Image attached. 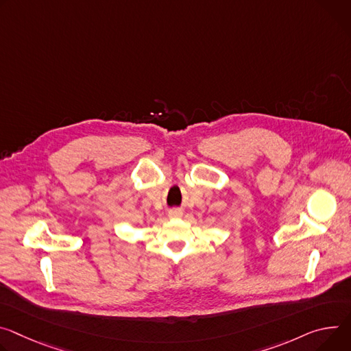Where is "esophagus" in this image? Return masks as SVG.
<instances>
[{
	"label": "esophagus",
	"instance_id": "1",
	"mask_svg": "<svg viewBox=\"0 0 351 351\" xmlns=\"http://www.w3.org/2000/svg\"><path fill=\"white\" fill-rule=\"evenodd\" d=\"M168 215H169L171 218H179V217L182 215V211L178 210V208H172V210L168 211Z\"/></svg>",
	"mask_w": 351,
	"mask_h": 351
}]
</instances>
